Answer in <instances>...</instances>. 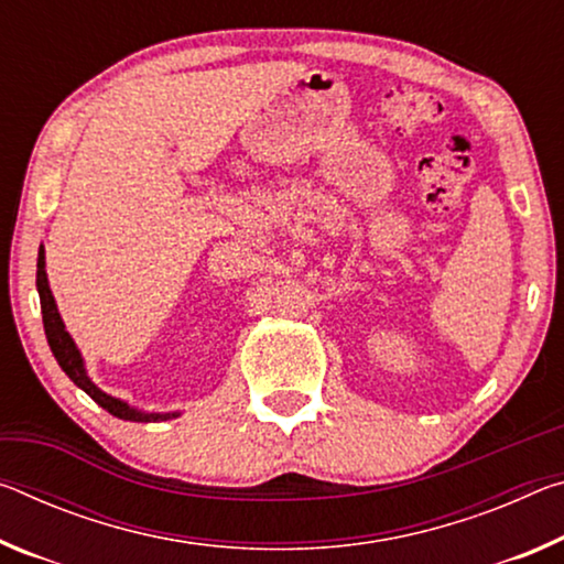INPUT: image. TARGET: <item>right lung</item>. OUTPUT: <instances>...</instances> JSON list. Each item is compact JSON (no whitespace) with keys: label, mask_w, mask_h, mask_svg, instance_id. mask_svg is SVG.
Listing matches in <instances>:
<instances>
[{"label":"right lung","mask_w":564,"mask_h":564,"mask_svg":"<svg viewBox=\"0 0 564 564\" xmlns=\"http://www.w3.org/2000/svg\"><path fill=\"white\" fill-rule=\"evenodd\" d=\"M37 291H40V303H42L44 334H47V344L52 348V354H55V359L62 366V371H65L67 377L73 379L89 399H95L105 411H110V414L118 419H124V422H160V419L177 416V411H173V414H145V411L132 409L130 404H124V401L105 394L102 389H97L95 383L89 381L87 371H85L83 354H79V348L75 346L73 336L65 330L55 296H52V291H50L47 271H44V248L42 246H40V258H37Z\"/></svg>","instance_id":"1"}]
</instances>
